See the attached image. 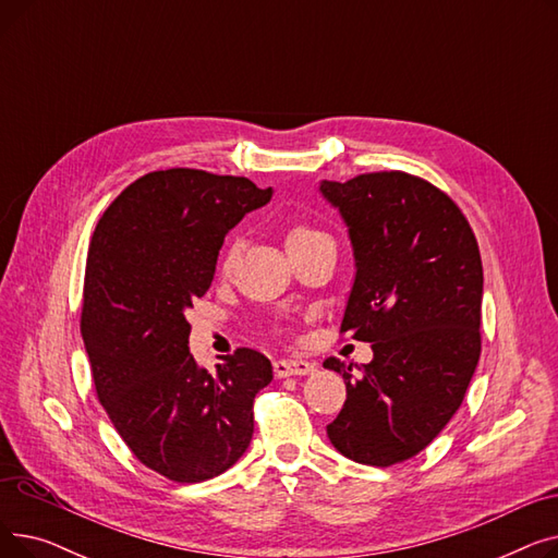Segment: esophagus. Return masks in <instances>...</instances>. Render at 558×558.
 Masks as SVG:
<instances>
[{"label":"esophagus","mask_w":558,"mask_h":558,"mask_svg":"<svg viewBox=\"0 0 558 558\" xmlns=\"http://www.w3.org/2000/svg\"><path fill=\"white\" fill-rule=\"evenodd\" d=\"M316 366L307 360H278L274 364L276 377H289V375H310L314 373Z\"/></svg>","instance_id":"1"}]
</instances>
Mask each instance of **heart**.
<instances>
[{
	"mask_svg": "<svg viewBox=\"0 0 558 558\" xmlns=\"http://www.w3.org/2000/svg\"><path fill=\"white\" fill-rule=\"evenodd\" d=\"M320 238H328L326 232H320L318 228L305 223V221H289L284 226V244H287V251H296V248H303ZM234 255H238V244H230L226 251H223V257H221V267L228 271L232 267L234 262Z\"/></svg>",
	"mask_w": 558,
	"mask_h": 558,
	"instance_id": "heart-1",
	"label": "heart"
}]
</instances>
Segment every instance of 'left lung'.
Masks as SVG:
<instances>
[{"mask_svg":"<svg viewBox=\"0 0 558 558\" xmlns=\"http://www.w3.org/2000/svg\"><path fill=\"white\" fill-rule=\"evenodd\" d=\"M348 223L357 276L341 335L373 348L362 375L337 357L345 402L332 446L387 468L425 450L463 402L482 353V257L459 205L407 171L320 185Z\"/></svg>","mask_w":558,"mask_h":558,"instance_id":"obj_1","label":"left lung"}]
</instances>
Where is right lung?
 Wrapping results in <instances>:
<instances>
[{
    "mask_svg": "<svg viewBox=\"0 0 558 558\" xmlns=\"http://www.w3.org/2000/svg\"><path fill=\"white\" fill-rule=\"evenodd\" d=\"M244 175L144 173L101 215L87 251L81 335L93 383L140 463L194 484L221 475L253 436L271 362L238 348L215 373L190 353L185 310L210 289L226 232L269 203Z\"/></svg>",
    "mask_w": 558,
    "mask_h": 558,
    "instance_id": "1",
    "label": "right lung"
}]
</instances>
